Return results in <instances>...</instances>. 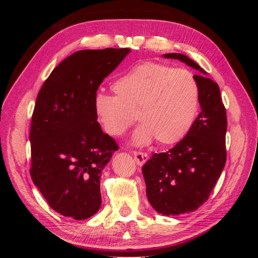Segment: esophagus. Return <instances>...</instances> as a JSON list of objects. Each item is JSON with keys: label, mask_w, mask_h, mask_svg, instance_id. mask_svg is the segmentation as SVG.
<instances>
[{"label": "esophagus", "mask_w": 258, "mask_h": 258, "mask_svg": "<svg viewBox=\"0 0 258 258\" xmlns=\"http://www.w3.org/2000/svg\"><path fill=\"white\" fill-rule=\"evenodd\" d=\"M135 156V160L138 163L139 166H142L146 162V160L148 159V155L147 153H143V152H135L134 153Z\"/></svg>", "instance_id": "34e87169"}]
</instances>
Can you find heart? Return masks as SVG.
I'll use <instances>...</instances> for the list:
<instances>
[{"instance_id":"obj_1","label":"heart","mask_w":258,"mask_h":258,"mask_svg":"<svg viewBox=\"0 0 258 258\" xmlns=\"http://www.w3.org/2000/svg\"><path fill=\"white\" fill-rule=\"evenodd\" d=\"M115 96L98 93L93 100L97 120L108 135L118 137L137 118L141 121L134 141L146 145L183 139L196 118L200 87L186 69L144 62L118 77L111 86Z\"/></svg>"}]
</instances>
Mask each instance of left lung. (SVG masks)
<instances>
[{
  "label": "left lung",
  "mask_w": 258,
  "mask_h": 258,
  "mask_svg": "<svg viewBox=\"0 0 258 258\" xmlns=\"http://www.w3.org/2000/svg\"><path fill=\"white\" fill-rule=\"evenodd\" d=\"M198 70L201 112L187 135L166 153L153 154L142 168L146 196L163 215L192 212L209 199L226 163L227 116L218 85L196 62L182 53H167Z\"/></svg>",
  "instance_id": "8db88e82"
}]
</instances>
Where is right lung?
I'll list each match as a JSON object with an SVG mask.
<instances>
[{"mask_svg":"<svg viewBox=\"0 0 258 258\" xmlns=\"http://www.w3.org/2000/svg\"><path fill=\"white\" fill-rule=\"evenodd\" d=\"M129 48L76 51L53 69L38 92L30 130V174L52 210L85 220L101 207L100 177L115 140L93 108L97 90Z\"/></svg>","mask_w":258,"mask_h":258,"instance_id":"add662e5","label":"right lung"}]
</instances>
